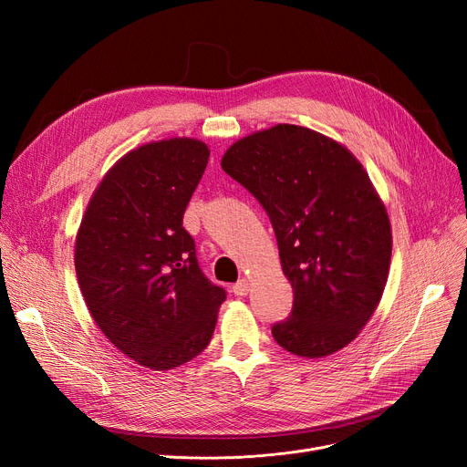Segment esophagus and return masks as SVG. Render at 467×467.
<instances>
[{"mask_svg":"<svg viewBox=\"0 0 467 467\" xmlns=\"http://www.w3.org/2000/svg\"><path fill=\"white\" fill-rule=\"evenodd\" d=\"M248 291H250V280H246V278L238 280V282L233 285V293H234L236 297H244V296H248Z\"/></svg>","mask_w":467,"mask_h":467,"instance_id":"obj_1","label":"esophagus"}]
</instances>
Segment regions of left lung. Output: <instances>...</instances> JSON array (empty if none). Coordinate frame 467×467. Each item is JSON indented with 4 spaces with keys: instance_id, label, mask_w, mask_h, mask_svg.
<instances>
[{
    "instance_id": "1",
    "label": "left lung",
    "mask_w": 467,
    "mask_h": 467,
    "mask_svg": "<svg viewBox=\"0 0 467 467\" xmlns=\"http://www.w3.org/2000/svg\"><path fill=\"white\" fill-rule=\"evenodd\" d=\"M221 168L271 219L282 271L293 287L278 345L326 358L361 333L386 287L391 227L369 174L345 145L297 125L234 141Z\"/></svg>"
}]
</instances>
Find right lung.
<instances>
[{"instance_id":"add662e5","label":"right lung","mask_w":467,"mask_h":467,"mask_svg":"<svg viewBox=\"0 0 467 467\" xmlns=\"http://www.w3.org/2000/svg\"><path fill=\"white\" fill-rule=\"evenodd\" d=\"M208 157V145L194 138L136 147L98 183L76 236V273L96 326L153 371L199 356L225 301L183 229Z\"/></svg>"}]
</instances>
